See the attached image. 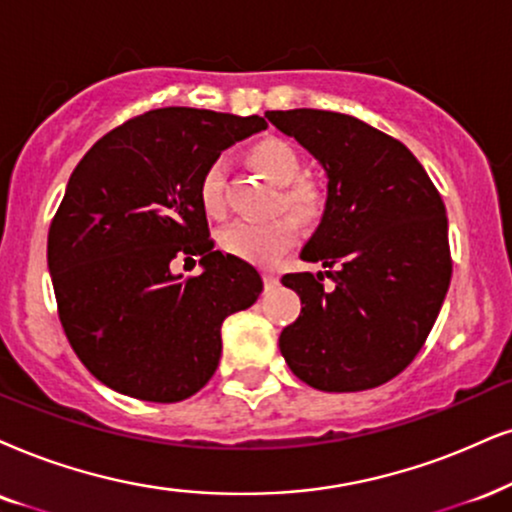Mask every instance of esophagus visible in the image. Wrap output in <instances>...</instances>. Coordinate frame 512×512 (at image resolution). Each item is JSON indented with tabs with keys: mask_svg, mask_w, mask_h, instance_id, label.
<instances>
[{
	"mask_svg": "<svg viewBox=\"0 0 512 512\" xmlns=\"http://www.w3.org/2000/svg\"><path fill=\"white\" fill-rule=\"evenodd\" d=\"M262 278H264V288H267V290H271V288H276V286H278V276H276V274H271V271H264Z\"/></svg>",
	"mask_w": 512,
	"mask_h": 512,
	"instance_id": "obj_1",
	"label": "esophagus"
}]
</instances>
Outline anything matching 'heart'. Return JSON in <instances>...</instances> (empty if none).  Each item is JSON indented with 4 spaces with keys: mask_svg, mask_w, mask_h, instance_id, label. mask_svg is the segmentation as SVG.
Masks as SVG:
<instances>
[{
    "mask_svg": "<svg viewBox=\"0 0 512 512\" xmlns=\"http://www.w3.org/2000/svg\"><path fill=\"white\" fill-rule=\"evenodd\" d=\"M250 163L267 177L271 184L286 186L281 200L286 208L300 217H312L319 210V191L309 181H295L300 174V153L286 139L267 137L250 148ZM224 186L226 163L222 158L212 160L198 184V196L203 210L212 217L224 212ZM297 241V226L290 217H276L267 222H236L219 236L222 248L229 255L241 257L250 264H274L283 252L290 250Z\"/></svg>",
    "mask_w": 512,
    "mask_h": 512,
    "instance_id": "heart-1",
    "label": "heart"
}]
</instances>
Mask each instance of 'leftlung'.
Masks as SVG:
<instances>
[{
  "label": "left lung",
  "mask_w": 512,
  "mask_h": 512,
  "mask_svg": "<svg viewBox=\"0 0 512 512\" xmlns=\"http://www.w3.org/2000/svg\"><path fill=\"white\" fill-rule=\"evenodd\" d=\"M267 118L326 172L321 222L300 260L331 269L281 278L304 307L278 347L316 390H371L411 364L442 309L451 281L444 203L409 148L352 115L295 108Z\"/></svg>",
  "instance_id": "left-lung-1"
}]
</instances>
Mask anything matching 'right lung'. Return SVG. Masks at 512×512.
I'll return each mask as SVG.
<instances>
[{"label":"right lung","mask_w":512,"mask_h":512,"mask_svg":"<svg viewBox=\"0 0 512 512\" xmlns=\"http://www.w3.org/2000/svg\"><path fill=\"white\" fill-rule=\"evenodd\" d=\"M267 129L170 106L125 122L84 153L49 229L63 331L96 380L158 404L189 399L217 371L222 323L262 293L252 264L215 250L198 184L224 148ZM181 254L204 274L174 275Z\"/></svg>","instance_id":"add662e5"}]
</instances>
